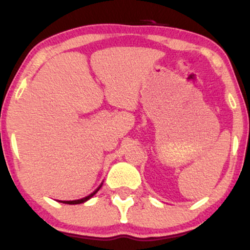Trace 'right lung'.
I'll use <instances>...</instances> for the list:
<instances>
[{"mask_svg": "<svg viewBox=\"0 0 250 250\" xmlns=\"http://www.w3.org/2000/svg\"><path fill=\"white\" fill-rule=\"evenodd\" d=\"M102 187V183L101 185L99 186V187H97V189L96 190H94L93 193H91L90 195H88V196H85V197H83V199H80V200H74V201H60V202H63V203H67V205H79V203H83V202H85V201H88L89 199H90V197H93L94 195H95L97 191H99V189Z\"/></svg>", "mask_w": 250, "mask_h": 250, "instance_id": "1", "label": "right lung"}]
</instances>
